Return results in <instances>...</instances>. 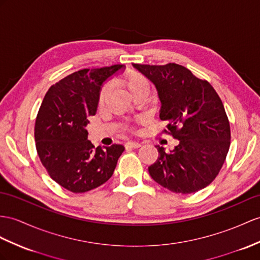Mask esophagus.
<instances>
[{
    "mask_svg": "<svg viewBox=\"0 0 260 260\" xmlns=\"http://www.w3.org/2000/svg\"><path fill=\"white\" fill-rule=\"evenodd\" d=\"M141 144L139 142L136 141H129L125 143V148H131V149H137V148H140Z\"/></svg>",
    "mask_w": 260,
    "mask_h": 260,
    "instance_id": "esophagus-1",
    "label": "esophagus"
}]
</instances>
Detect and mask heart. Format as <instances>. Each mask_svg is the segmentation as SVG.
<instances>
[{
    "label": "heart",
    "instance_id": "heart-1",
    "mask_svg": "<svg viewBox=\"0 0 260 260\" xmlns=\"http://www.w3.org/2000/svg\"><path fill=\"white\" fill-rule=\"evenodd\" d=\"M115 81L117 85H120L123 88H125L134 98L140 96V94H147L149 91V82L147 78H145L142 74L135 71H129L122 74L121 76H119ZM109 89H110L109 86L107 85L100 90V93H99L100 105L105 103L107 96H108Z\"/></svg>",
    "mask_w": 260,
    "mask_h": 260
}]
</instances>
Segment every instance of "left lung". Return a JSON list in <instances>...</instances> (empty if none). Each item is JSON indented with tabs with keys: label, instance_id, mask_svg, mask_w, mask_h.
Masks as SVG:
<instances>
[{
	"label": "left lung",
	"instance_id": "8db88e82",
	"mask_svg": "<svg viewBox=\"0 0 260 260\" xmlns=\"http://www.w3.org/2000/svg\"><path fill=\"white\" fill-rule=\"evenodd\" d=\"M134 67L156 87L160 119L166 134L179 144L167 153L155 145L159 157L149 167L151 178L171 192L191 194L210 185L226 160L231 126L224 105L207 80L174 62Z\"/></svg>",
	"mask_w": 260,
	"mask_h": 260
}]
</instances>
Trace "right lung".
Returning <instances> with one entry per match:
<instances>
[{"label": "right lung", "mask_w": 260, "mask_h": 260, "mask_svg": "<svg viewBox=\"0 0 260 260\" xmlns=\"http://www.w3.org/2000/svg\"><path fill=\"white\" fill-rule=\"evenodd\" d=\"M121 68H85L68 75L49 88L40 107L34 129L37 154L50 178L73 193L108 181L124 151L121 144L94 148L86 129L104 81Z\"/></svg>", "instance_id": "obj_1"}]
</instances>
